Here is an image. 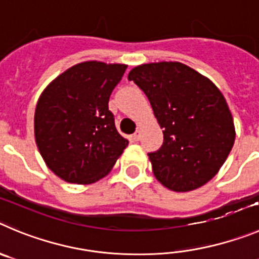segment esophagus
Returning <instances> with one entry per match:
<instances>
[{
	"mask_svg": "<svg viewBox=\"0 0 259 259\" xmlns=\"http://www.w3.org/2000/svg\"><path fill=\"white\" fill-rule=\"evenodd\" d=\"M133 138H134V141H139V139H141V130H137V132L133 134Z\"/></svg>",
	"mask_w": 259,
	"mask_h": 259,
	"instance_id": "obj_1",
	"label": "esophagus"
}]
</instances>
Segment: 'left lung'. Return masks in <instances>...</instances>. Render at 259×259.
Returning <instances> with one entry per match:
<instances>
[{
    "label": "left lung",
    "instance_id": "obj_1",
    "mask_svg": "<svg viewBox=\"0 0 259 259\" xmlns=\"http://www.w3.org/2000/svg\"><path fill=\"white\" fill-rule=\"evenodd\" d=\"M148 97L163 144L149 153L157 180L174 192L207 184L225 163L235 142L233 115L220 89L181 62H151L130 70Z\"/></svg>",
    "mask_w": 259,
    "mask_h": 259
}]
</instances>
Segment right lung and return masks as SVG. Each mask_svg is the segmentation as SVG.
<instances>
[{"instance_id":"1","label":"right lung","mask_w":259,"mask_h":259,"mask_svg":"<svg viewBox=\"0 0 259 259\" xmlns=\"http://www.w3.org/2000/svg\"><path fill=\"white\" fill-rule=\"evenodd\" d=\"M125 64L84 61L45 88L34 113V137L47 167L62 180L93 184L105 178L129 141L108 110Z\"/></svg>"}]
</instances>
